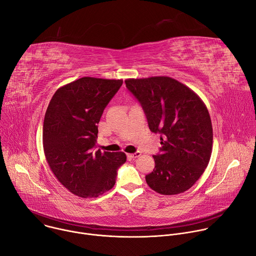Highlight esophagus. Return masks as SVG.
Segmentation results:
<instances>
[{"mask_svg":"<svg viewBox=\"0 0 256 256\" xmlns=\"http://www.w3.org/2000/svg\"><path fill=\"white\" fill-rule=\"evenodd\" d=\"M128 156L132 157V158H138V157L140 156V152H136V153H132V154H128Z\"/></svg>","mask_w":256,"mask_h":256,"instance_id":"obj_1","label":"esophagus"}]
</instances>
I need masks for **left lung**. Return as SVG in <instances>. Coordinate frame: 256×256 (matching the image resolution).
I'll list each match as a JSON object with an SVG mask.
<instances>
[{"mask_svg": "<svg viewBox=\"0 0 256 256\" xmlns=\"http://www.w3.org/2000/svg\"><path fill=\"white\" fill-rule=\"evenodd\" d=\"M126 88L140 103L149 128L160 134L161 154L146 175L156 192L173 196L190 190L204 172L212 150V126L200 97L166 76L126 79Z\"/></svg>", "mask_w": 256, "mask_h": 256, "instance_id": "8db88e82", "label": "left lung"}]
</instances>
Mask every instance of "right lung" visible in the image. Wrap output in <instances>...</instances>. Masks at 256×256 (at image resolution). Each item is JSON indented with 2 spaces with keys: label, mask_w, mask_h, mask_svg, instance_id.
I'll return each mask as SVG.
<instances>
[{
  "label": "right lung",
  "mask_w": 256,
  "mask_h": 256,
  "mask_svg": "<svg viewBox=\"0 0 256 256\" xmlns=\"http://www.w3.org/2000/svg\"><path fill=\"white\" fill-rule=\"evenodd\" d=\"M122 80L83 77L58 88L46 109L42 142L48 166L60 184L80 198H97L116 184L124 152L95 150L104 108Z\"/></svg>",
  "instance_id": "right-lung-1"
}]
</instances>
